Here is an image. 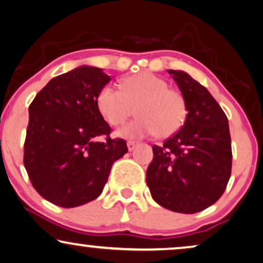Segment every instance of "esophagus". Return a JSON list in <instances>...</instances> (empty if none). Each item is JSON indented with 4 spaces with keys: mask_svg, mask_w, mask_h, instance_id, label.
Segmentation results:
<instances>
[{
    "mask_svg": "<svg viewBox=\"0 0 263 263\" xmlns=\"http://www.w3.org/2000/svg\"><path fill=\"white\" fill-rule=\"evenodd\" d=\"M136 145H137V142H135V141H128L127 142V148H128L129 152L134 151V149L136 148Z\"/></svg>",
    "mask_w": 263,
    "mask_h": 263,
    "instance_id": "34e87169",
    "label": "esophagus"
}]
</instances>
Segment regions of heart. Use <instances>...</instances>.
<instances>
[{
	"label": "heart",
	"mask_w": 263,
	"mask_h": 263,
	"mask_svg": "<svg viewBox=\"0 0 263 263\" xmlns=\"http://www.w3.org/2000/svg\"><path fill=\"white\" fill-rule=\"evenodd\" d=\"M98 108L110 125L119 126L136 111L135 119L118 131L126 138H143L152 135L170 137L184 124L187 101L177 89L168 88L166 80L143 71L126 78L122 88L108 84L98 95Z\"/></svg>",
	"instance_id": "heart-1"
}]
</instances>
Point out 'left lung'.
Wrapping results in <instances>:
<instances>
[{
	"instance_id": "left-lung-1",
	"label": "left lung",
	"mask_w": 263,
	"mask_h": 263,
	"mask_svg": "<svg viewBox=\"0 0 263 263\" xmlns=\"http://www.w3.org/2000/svg\"><path fill=\"white\" fill-rule=\"evenodd\" d=\"M187 101L183 126L161 145H153L147 184L162 208L195 214L215 204L231 177L228 119L204 86L181 70H167Z\"/></svg>"
}]
</instances>
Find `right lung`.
<instances>
[{"mask_svg":"<svg viewBox=\"0 0 263 263\" xmlns=\"http://www.w3.org/2000/svg\"><path fill=\"white\" fill-rule=\"evenodd\" d=\"M110 76L82 65L53 78L29 107L24 166L41 197L62 208L95 200L114 162L127 153L125 139H111L98 108ZM107 135L104 142L97 139Z\"/></svg>","mask_w":263,"mask_h":263,"instance_id":"obj_1","label":"right lung"}]
</instances>
